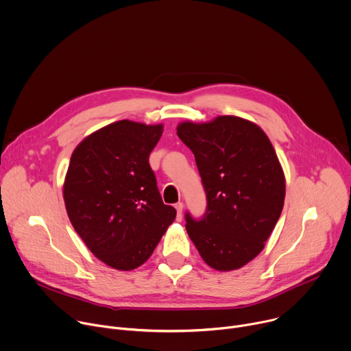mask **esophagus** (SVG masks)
I'll use <instances>...</instances> for the list:
<instances>
[{
    "label": "esophagus",
    "instance_id": "1",
    "mask_svg": "<svg viewBox=\"0 0 351 351\" xmlns=\"http://www.w3.org/2000/svg\"><path fill=\"white\" fill-rule=\"evenodd\" d=\"M175 208L178 210V220H182V217H183V202L175 204Z\"/></svg>",
    "mask_w": 351,
    "mask_h": 351
}]
</instances>
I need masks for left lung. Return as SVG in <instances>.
<instances>
[{
    "label": "left lung",
    "instance_id": "obj_1",
    "mask_svg": "<svg viewBox=\"0 0 351 351\" xmlns=\"http://www.w3.org/2000/svg\"><path fill=\"white\" fill-rule=\"evenodd\" d=\"M176 130L195 157L206 194L201 219L186 212L187 234L212 269H240L262 252L284 206L276 150L256 124L234 115Z\"/></svg>",
    "mask_w": 351,
    "mask_h": 351
}]
</instances>
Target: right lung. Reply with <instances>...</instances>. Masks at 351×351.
Here are the masks:
<instances>
[{
	"label": "right lung",
	"mask_w": 351,
	"mask_h": 351,
	"mask_svg": "<svg viewBox=\"0 0 351 351\" xmlns=\"http://www.w3.org/2000/svg\"><path fill=\"white\" fill-rule=\"evenodd\" d=\"M161 135L162 124L123 120L90 134L71 154L63 184L69 219L89 251L115 270L142 266L175 220L149 164Z\"/></svg>",
	"instance_id": "add662e5"
}]
</instances>
